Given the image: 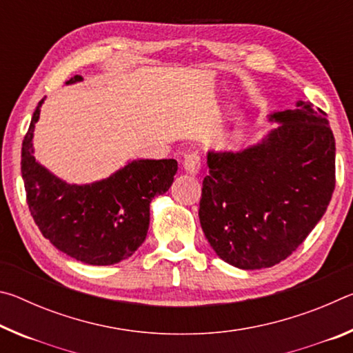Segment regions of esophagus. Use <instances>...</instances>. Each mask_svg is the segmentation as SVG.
Segmentation results:
<instances>
[{"label": "esophagus", "instance_id": "obj_1", "mask_svg": "<svg viewBox=\"0 0 353 353\" xmlns=\"http://www.w3.org/2000/svg\"><path fill=\"white\" fill-rule=\"evenodd\" d=\"M183 170L190 176H196L201 170V157L198 154L190 152L183 157Z\"/></svg>", "mask_w": 353, "mask_h": 353}]
</instances>
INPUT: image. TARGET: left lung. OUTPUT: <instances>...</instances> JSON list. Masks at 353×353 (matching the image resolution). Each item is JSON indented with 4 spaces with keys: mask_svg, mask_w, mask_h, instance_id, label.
<instances>
[{
    "mask_svg": "<svg viewBox=\"0 0 353 353\" xmlns=\"http://www.w3.org/2000/svg\"><path fill=\"white\" fill-rule=\"evenodd\" d=\"M265 139L207 154L199 219L214 252L240 270L283 261L324 216L334 190V137L327 113L297 101L276 112Z\"/></svg>",
    "mask_w": 353,
    "mask_h": 353,
    "instance_id": "obj_1",
    "label": "left lung"
}]
</instances>
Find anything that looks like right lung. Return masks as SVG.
Returning a JSON list of instances; mask_svg holds the SVG:
<instances>
[{
	"mask_svg": "<svg viewBox=\"0 0 353 353\" xmlns=\"http://www.w3.org/2000/svg\"><path fill=\"white\" fill-rule=\"evenodd\" d=\"M82 81L76 74L67 83ZM35 109L23 140L21 176L35 224L46 240L77 261L94 266L129 259L148 235L149 204L168 191L177 171L174 159L129 162L115 174L87 185L67 183L35 162Z\"/></svg>",
	"mask_w": 353,
	"mask_h": 353,
	"instance_id": "obj_1",
	"label": "right lung"
}]
</instances>
